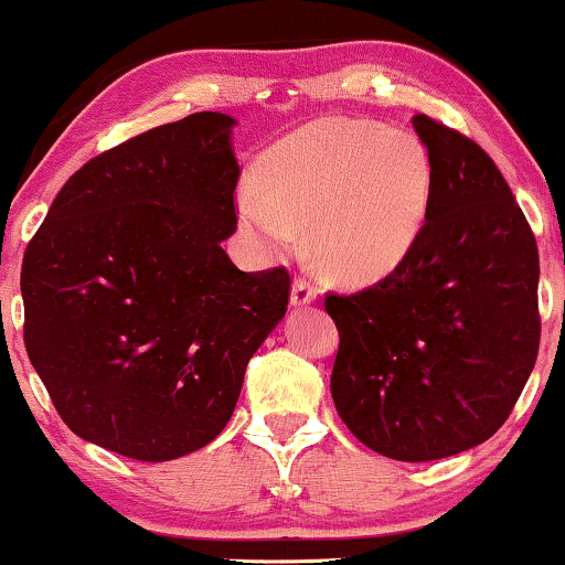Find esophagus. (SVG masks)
I'll list each match as a JSON object with an SVG mask.
<instances>
[{
    "label": "esophagus",
    "mask_w": 565,
    "mask_h": 565,
    "mask_svg": "<svg viewBox=\"0 0 565 565\" xmlns=\"http://www.w3.org/2000/svg\"><path fill=\"white\" fill-rule=\"evenodd\" d=\"M316 297H318V289L312 287L308 278H295V284H291V305H295V308L316 302Z\"/></svg>",
    "instance_id": "obj_1"
}]
</instances>
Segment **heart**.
<instances>
[{
	"instance_id": "1",
	"label": "heart",
	"mask_w": 565,
	"mask_h": 565,
	"mask_svg": "<svg viewBox=\"0 0 565 565\" xmlns=\"http://www.w3.org/2000/svg\"><path fill=\"white\" fill-rule=\"evenodd\" d=\"M431 158L407 128L360 118H321L263 154L255 194L239 215L257 239L284 247L308 228L318 268L344 284L390 276L426 223Z\"/></svg>"
}]
</instances>
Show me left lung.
<instances>
[{
  "mask_svg": "<svg viewBox=\"0 0 565 565\" xmlns=\"http://www.w3.org/2000/svg\"><path fill=\"white\" fill-rule=\"evenodd\" d=\"M434 186L418 242L390 276L326 295L339 329L331 397L386 458L420 463L481 445L511 416L540 350V253L492 158L413 118Z\"/></svg>",
  "mask_w": 565,
  "mask_h": 565,
  "instance_id": "8db88e82",
  "label": "left lung"
}]
</instances>
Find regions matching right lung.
I'll return each mask as SVG.
<instances>
[{
	"label": "right lung",
	"instance_id": "right-lung-1",
	"mask_svg": "<svg viewBox=\"0 0 565 565\" xmlns=\"http://www.w3.org/2000/svg\"><path fill=\"white\" fill-rule=\"evenodd\" d=\"M236 120L194 113L107 149L54 196L20 270L23 339L81 439L162 463L213 441L249 358L289 305V270L244 274Z\"/></svg>",
	"mask_w": 565,
	"mask_h": 565
}]
</instances>
